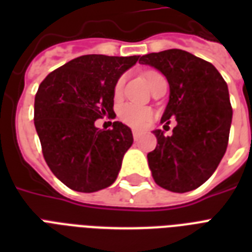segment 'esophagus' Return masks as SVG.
<instances>
[{"label":"esophagus","mask_w":252,"mask_h":252,"mask_svg":"<svg viewBox=\"0 0 252 252\" xmlns=\"http://www.w3.org/2000/svg\"><path fill=\"white\" fill-rule=\"evenodd\" d=\"M132 134H133L134 140H138V138H140V136H141V132L137 129H133L132 130Z\"/></svg>","instance_id":"1"}]
</instances>
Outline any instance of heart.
<instances>
[{"mask_svg": "<svg viewBox=\"0 0 252 252\" xmlns=\"http://www.w3.org/2000/svg\"><path fill=\"white\" fill-rule=\"evenodd\" d=\"M159 74L157 72H148L146 73V80L148 82H152L154 77ZM126 82V77H120L114 87V95L115 98H119L123 93V87ZM153 118V110L150 107L140 106V104H134V103H126L119 108V119L122 120L124 124L132 126V128H142L149 123L150 119Z\"/></svg>", "mask_w": 252, "mask_h": 252, "instance_id": "1", "label": "heart"}]
</instances>
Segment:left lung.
<instances>
[{"instance_id": "8db88e82", "label": "left lung", "mask_w": 252, "mask_h": 252, "mask_svg": "<svg viewBox=\"0 0 252 252\" xmlns=\"http://www.w3.org/2000/svg\"><path fill=\"white\" fill-rule=\"evenodd\" d=\"M140 63L166 77L170 96L161 122L176 120L171 136L154 130L158 144L148 154L154 182L171 192L192 191L226 152L233 118L226 82L211 63L182 49L149 53Z\"/></svg>"}]
</instances>
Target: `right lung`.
Masks as SVG:
<instances>
[{
  "mask_svg": "<svg viewBox=\"0 0 252 252\" xmlns=\"http://www.w3.org/2000/svg\"><path fill=\"white\" fill-rule=\"evenodd\" d=\"M138 59L85 55L49 73L37 89L33 122L43 156L74 191H99L118 178L132 130L120 122L99 129L95 120L114 118L115 84Z\"/></svg>",
  "mask_w": 252,
  "mask_h": 252,
  "instance_id": "add662e5",
  "label": "right lung"
}]
</instances>
